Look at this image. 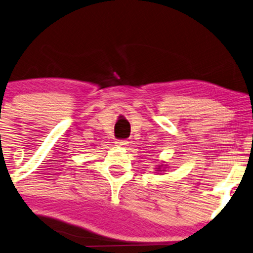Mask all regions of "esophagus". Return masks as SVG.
<instances>
[{
  "label": "esophagus",
  "instance_id": "esophagus-1",
  "mask_svg": "<svg viewBox=\"0 0 253 253\" xmlns=\"http://www.w3.org/2000/svg\"><path fill=\"white\" fill-rule=\"evenodd\" d=\"M116 143H117L118 147H126V146H128V141H127V140H117Z\"/></svg>",
  "mask_w": 253,
  "mask_h": 253
}]
</instances>
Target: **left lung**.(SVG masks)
I'll list each match as a JSON object with an SVG mask.
<instances>
[{"label":"left lung","instance_id":"8db88e82","mask_svg":"<svg viewBox=\"0 0 253 253\" xmlns=\"http://www.w3.org/2000/svg\"><path fill=\"white\" fill-rule=\"evenodd\" d=\"M164 164H165V162H164ZM164 164H161V165H158V167H156V168H155V169H156V171H158V172L165 171V170H162V169L167 168V166H166V165H164Z\"/></svg>","mask_w":253,"mask_h":253}]
</instances>
